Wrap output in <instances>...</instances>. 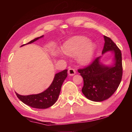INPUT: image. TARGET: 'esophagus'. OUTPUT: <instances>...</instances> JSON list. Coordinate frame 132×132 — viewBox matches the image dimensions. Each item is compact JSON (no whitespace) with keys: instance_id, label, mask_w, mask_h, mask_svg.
<instances>
[{"instance_id":"obj_1","label":"esophagus","mask_w":132,"mask_h":132,"mask_svg":"<svg viewBox=\"0 0 132 132\" xmlns=\"http://www.w3.org/2000/svg\"><path fill=\"white\" fill-rule=\"evenodd\" d=\"M68 74L70 76H74L76 74V70H75L74 69L72 68H70L68 70Z\"/></svg>"}]
</instances>
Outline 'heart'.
Returning <instances> with one entry per match:
<instances>
[{
	"instance_id": "b5f03b06",
	"label": "heart",
	"mask_w": 132,
	"mask_h": 132,
	"mask_svg": "<svg viewBox=\"0 0 132 132\" xmlns=\"http://www.w3.org/2000/svg\"><path fill=\"white\" fill-rule=\"evenodd\" d=\"M83 36H77L66 42L62 50L70 56L78 54L77 61L81 64H87L92 61L96 50L95 45Z\"/></svg>"
}]
</instances>
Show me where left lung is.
I'll use <instances>...</instances> for the list:
<instances>
[{
    "instance_id": "1",
    "label": "left lung",
    "mask_w": 132,
    "mask_h": 132,
    "mask_svg": "<svg viewBox=\"0 0 132 132\" xmlns=\"http://www.w3.org/2000/svg\"><path fill=\"white\" fill-rule=\"evenodd\" d=\"M104 38L102 54L112 52L113 64H104L101 62L102 56H100L90 66L78 70L83 78L82 94L87 99L95 102H101L110 97L117 90L122 77L121 52L111 38L105 35Z\"/></svg>"
}]
</instances>
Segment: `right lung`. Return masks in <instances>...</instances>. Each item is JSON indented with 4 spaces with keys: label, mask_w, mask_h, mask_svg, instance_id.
<instances>
[{
    "label": "right lung",
    "mask_w": 132,
    "mask_h": 132,
    "mask_svg": "<svg viewBox=\"0 0 132 132\" xmlns=\"http://www.w3.org/2000/svg\"><path fill=\"white\" fill-rule=\"evenodd\" d=\"M42 37H44V35L36 38L28 43L23 45L21 46L32 43ZM67 71L68 70L66 69L55 74L50 86L43 92L37 94L28 95H21L15 92V94L20 101L31 107L38 109L48 108L52 106L56 102L61 92L62 85L68 76Z\"/></svg>",
    "instance_id": "add662e5"
}]
</instances>
